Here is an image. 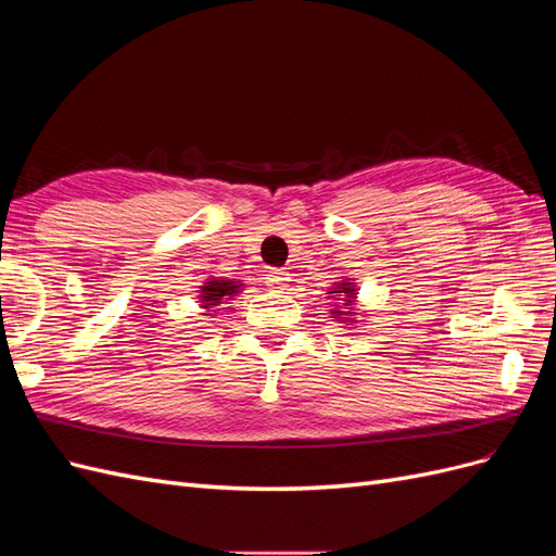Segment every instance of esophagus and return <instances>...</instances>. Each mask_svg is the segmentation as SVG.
Returning <instances> with one entry per match:
<instances>
[{
    "instance_id": "obj_1",
    "label": "esophagus",
    "mask_w": 556,
    "mask_h": 556,
    "mask_svg": "<svg viewBox=\"0 0 556 556\" xmlns=\"http://www.w3.org/2000/svg\"><path fill=\"white\" fill-rule=\"evenodd\" d=\"M290 282V274L285 271V268H271V271H266V285L271 290H285Z\"/></svg>"
}]
</instances>
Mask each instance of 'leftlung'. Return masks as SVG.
Wrapping results in <instances>:
<instances>
[{
	"label": "left lung",
	"mask_w": 556,
	"mask_h": 556,
	"mask_svg": "<svg viewBox=\"0 0 556 556\" xmlns=\"http://www.w3.org/2000/svg\"><path fill=\"white\" fill-rule=\"evenodd\" d=\"M336 301H339V308H333L331 311V315L333 317H339L341 323H359V319H355V301H357V285L352 282V278H345V280H341V282H336V288L329 292ZM345 307L346 311L343 312L342 308Z\"/></svg>",
	"instance_id": "1"
}]
</instances>
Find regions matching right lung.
<instances>
[{
  "label": "right lung",
  "mask_w": 556,
  "mask_h": 556,
  "mask_svg": "<svg viewBox=\"0 0 556 556\" xmlns=\"http://www.w3.org/2000/svg\"><path fill=\"white\" fill-rule=\"evenodd\" d=\"M241 280H225V278H208L204 285L199 288V301H201V308H204L206 313L223 304L225 299H231L237 296L241 292ZM204 313V315H206Z\"/></svg>",
  "instance_id": "obj_1"
}]
</instances>
